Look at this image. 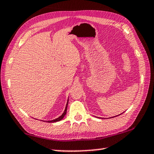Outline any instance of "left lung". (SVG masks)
<instances>
[{"instance_id":"8db88e82","label":"left lung","mask_w":154,"mask_h":154,"mask_svg":"<svg viewBox=\"0 0 154 154\" xmlns=\"http://www.w3.org/2000/svg\"><path fill=\"white\" fill-rule=\"evenodd\" d=\"M112 118H113V117H112Z\"/></svg>"}]
</instances>
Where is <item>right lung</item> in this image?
<instances>
[{
    "instance_id": "1",
    "label": "right lung",
    "mask_w": 154,
    "mask_h": 154,
    "mask_svg": "<svg viewBox=\"0 0 154 154\" xmlns=\"http://www.w3.org/2000/svg\"><path fill=\"white\" fill-rule=\"evenodd\" d=\"M68 101H67V103H66V108H65V109H64V112H63V114H62V115H61L60 116L58 117V118H57V119H53V120H52V121H47L48 123H55V122H57V121H60L62 120V119L63 118H64V116L66 115V114L67 107H68Z\"/></svg>"
}]
</instances>
